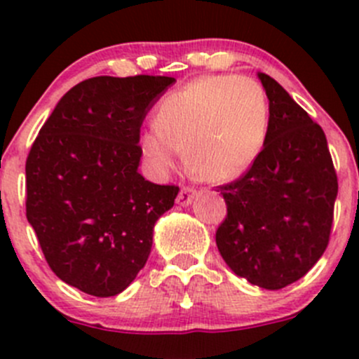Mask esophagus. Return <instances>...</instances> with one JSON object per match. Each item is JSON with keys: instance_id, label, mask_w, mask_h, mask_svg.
<instances>
[{"instance_id": "1", "label": "esophagus", "mask_w": 359, "mask_h": 359, "mask_svg": "<svg viewBox=\"0 0 359 359\" xmlns=\"http://www.w3.org/2000/svg\"><path fill=\"white\" fill-rule=\"evenodd\" d=\"M194 196H196V189H193V187H182L179 196H177V203L182 206H187L191 205V201H193Z\"/></svg>"}]
</instances>
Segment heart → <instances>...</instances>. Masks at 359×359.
<instances>
[{
    "mask_svg": "<svg viewBox=\"0 0 359 359\" xmlns=\"http://www.w3.org/2000/svg\"><path fill=\"white\" fill-rule=\"evenodd\" d=\"M154 128L140 149L159 173L177 165L208 182H229L262 151L269 130V99L259 81L243 76H203L168 93L154 112Z\"/></svg>",
    "mask_w": 359,
    "mask_h": 359,
    "instance_id": "b5f03b06",
    "label": "heart"
}]
</instances>
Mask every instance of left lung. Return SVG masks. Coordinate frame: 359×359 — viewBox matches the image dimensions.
Listing matches in <instances>:
<instances>
[{
	"mask_svg": "<svg viewBox=\"0 0 359 359\" xmlns=\"http://www.w3.org/2000/svg\"><path fill=\"white\" fill-rule=\"evenodd\" d=\"M259 79L269 99L267 139L245 175L217 189L227 215L215 241L234 274L280 290L327 250L339 184L321 126L276 79Z\"/></svg>",
	"mask_w": 359,
	"mask_h": 359,
	"instance_id": "obj_1",
	"label": "left lung"
}]
</instances>
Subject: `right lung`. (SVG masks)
Masks as SVG:
<instances>
[{
	"label": "right lung",
	"mask_w": 359,
	"mask_h": 359,
	"mask_svg": "<svg viewBox=\"0 0 359 359\" xmlns=\"http://www.w3.org/2000/svg\"><path fill=\"white\" fill-rule=\"evenodd\" d=\"M173 83L85 79L59 100L29 151L25 215L50 269L88 295H118L135 280L154 224L179 194L139 173L140 126Z\"/></svg>",
	"instance_id": "right-lung-1"
}]
</instances>
